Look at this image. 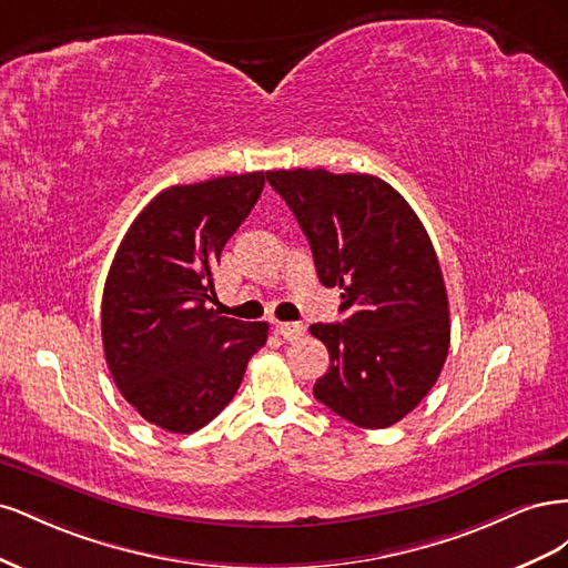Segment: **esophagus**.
I'll use <instances>...</instances> for the list:
<instances>
[{"label": "esophagus", "mask_w": 568, "mask_h": 568, "mask_svg": "<svg viewBox=\"0 0 568 568\" xmlns=\"http://www.w3.org/2000/svg\"><path fill=\"white\" fill-rule=\"evenodd\" d=\"M277 334L284 341H298L305 334V326L298 322H277Z\"/></svg>", "instance_id": "esophagus-1"}]
</instances>
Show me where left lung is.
I'll return each mask as SVG.
<instances>
[{
	"label": "left lung",
	"instance_id": "8db88e82",
	"mask_svg": "<svg viewBox=\"0 0 568 568\" xmlns=\"http://www.w3.org/2000/svg\"><path fill=\"white\" fill-rule=\"evenodd\" d=\"M311 242L317 277L341 288L336 324H313L332 365L313 393L338 417L386 428L438 382L450 346L443 272L417 213L374 175L270 170Z\"/></svg>",
	"mask_w": 568,
	"mask_h": 568
}]
</instances>
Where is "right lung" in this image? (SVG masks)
<instances>
[{
	"mask_svg": "<svg viewBox=\"0 0 568 568\" xmlns=\"http://www.w3.org/2000/svg\"><path fill=\"white\" fill-rule=\"evenodd\" d=\"M265 173L168 186L120 242L101 298L106 365L123 398L170 434L215 419L244 379L267 322L217 315L215 267Z\"/></svg>",
	"mask_w": 568,
	"mask_h": 568,
	"instance_id": "right-lung-1",
	"label": "right lung"
}]
</instances>
